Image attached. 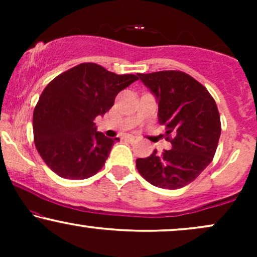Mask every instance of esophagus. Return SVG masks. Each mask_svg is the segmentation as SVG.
<instances>
[{"instance_id": "esophagus-1", "label": "esophagus", "mask_w": 257, "mask_h": 257, "mask_svg": "<svg viewBox=\"0 0 257 257\" xmlns=\"http://www.w3.org/2000/svg\"><path fill=\"white\" fill-rule=\"evenodd\" d=\"M125 140L129 141V143H135V141H137V138L132 137V135H128V137H125Z\"/></svg>"}]
</instances>
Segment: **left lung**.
<instances>
[{"label":"left lung","instance_id":"8db88e82","mask_svg":"<svg viewBox=\"0 0 257 257\" xmlns=\"http://www.w3.org/2000/svg\"><path fill=\"white\" fill-rule=\"evenodd\" d=\"M158 102V120L166 125L172 149L138 158L146 181L176 190L192 182L213 161L221 134L217 106L204 85L181 71L138 73ZM173 138H172L171 137Z\"/></svg>","mask_w":257,"mask_h":257}]
</instances>
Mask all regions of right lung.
<instances>
[{
    "label": "right lung",
    "mask_w": 257,
    "mask_h": 257,
    "mask_svg": "<svg viewBox=\"0 0 257 257\" xmlns=\"http://www.w3.org/2000/svg\"><path fill=\"white\" fill-rule=\"evenodd\" d=\"M137 75H116L94 63L79 64L44 88L34 110L35 145L44 163L60 178L95 175L114 140L96 131L94 119L113 106L116 95Z\"/></svg>",
    "instance_id": "obj_1"
}]
</instances>
